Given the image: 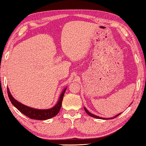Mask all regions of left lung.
Returning a JSON list of instances; mask_svg holds the SVG:
<instances>
[{
    "mask_svg": "<svg viewBox=\"0 0 146 146\" xmlns=\"http://www.w3.org/2000/svg\"><path fill=\"white\" fill-rule=\"evenodd\" d=\"M84 110H85V111H86V113H87V114H88V115H89V116H90V117H94V118H96V119H113V118H115V117H117V116H119V115L121 114V113H119V114H117V115H115V117H111V118H108V119H106V118H103V117H98V116H96V115H94V114H92V113H90L89 111H88V110H87V109H86V108L85 107H84Z\"/></svg>",
    "mask_w": 146,
    "mask_h": 146,
    "instance_id": "left-lung-1",
    "label": "left lung"
}]
</instances>
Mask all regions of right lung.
Returning a JSON list of instances; mask_svg holds the SVG:
<instances>
[{"label": "right lung", "mask_w": 146, "mask_h": 146, "mask_svg": "<svg viewBox=\"0 0 146 146\" xmlns=\"http://www.w3.org/2000/svg\"><path fill=\"white\" fill-rule=\"evenodd\" d=\"M66 88H67V87H66L63 90V91L62 92V93L60 94L59 99H58V101L56 103V105L54 106L52 108H51V109H34V108L25 105L21 103L20 102L17 101L16 99H15L12 94H11L10 91H9V88H7V92H8V96L11 103L21 113H22L23 114H24L31 119H36V120H46V119H49L55 117L59 113L60 109H61L62 100H63V97Z\"/></svg>", "instance_id": "right-lung-1"}]
</instances>
